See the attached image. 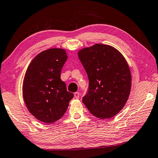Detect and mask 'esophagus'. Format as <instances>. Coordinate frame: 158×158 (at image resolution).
Returning a JSON list of instances; mask_svg holds the SVG:
<instances>
[{"mask_svg": "<svg viewBox=\"0 0 158 158\" xmlns=\"http://www.w3.org/2000/svg\"><path fill=\"white\" fill-rule=\"evenodd\" d=\"M74 96H75V98H79V97H80V93L79 92H75L74 93Z\"/></svg>", "mask_w": 158, "mask_h": 158, "instance_id": "34e87169", "label": "esophagus"}]
</instances>
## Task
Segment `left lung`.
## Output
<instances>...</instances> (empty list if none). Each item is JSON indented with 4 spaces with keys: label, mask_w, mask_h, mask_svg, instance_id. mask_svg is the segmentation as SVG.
<instances>
[{
    "label": "left lung",
    "mask_w": 158,
    "mask_h": 158,
    "mask_svg": "<svg viewBox=\"0 0 158 158\" xmlns=\"http://www.w3.org/2000/svg\"><path fill=\"white\" fill-rule=\"evenodd\" d=\"M77 55L89 78V91L82 102L97 118L114 117L131 93V73L125 57L113 46L102 44L81 49Z\"/></svg>",
    "instance_id": "8db88e82"
}]
</instances>
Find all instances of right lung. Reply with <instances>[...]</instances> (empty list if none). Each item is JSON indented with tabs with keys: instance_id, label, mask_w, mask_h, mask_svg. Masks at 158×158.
I'll return each instance as SVG.
<instances>
[{
	"instance_id": "right-lung-1",
	"label": "right lung",
	"mask_w": 158,
	"mask_h": 158,
	"mask_svg": "<svg viewBox=\"0 0 158 158\" xmlns=\"http://www.w3.org/2000/svg\"><path fill=\"white\" fill-rule=\"evenodd\" d=\"M66 50L49 48L34 57L23 82V98L27 110L39 121L54 123L63 117L73 94L60 79L67 60Z\"/></svg>"
}]
</instances>
